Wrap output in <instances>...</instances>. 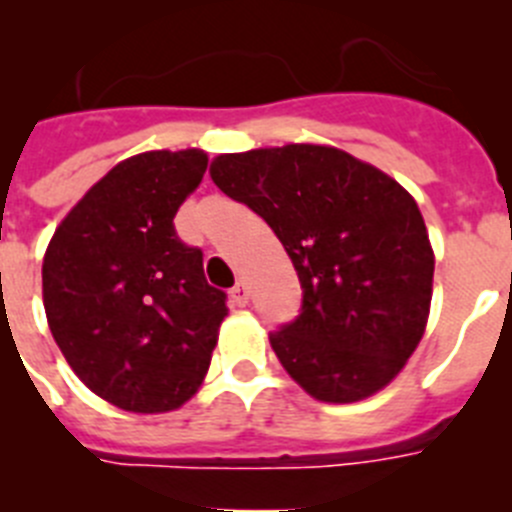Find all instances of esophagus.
Returning <instances> with one entry per match:
<instances>
[{"label": "esophagus", "mask_w": 512, "mask_h": 512, "mask_svg": "<svg viewBox=\"0 0 512 512\" xmlns=\"http://www.w3.org/2000/svg\"><path fill=\"white\" fill-rule=\"evenodd\" d=\"M230 302H233L235 307H246L248 305V287H246V284L238 282L233 289H230Z\"/></svg>", "instance_id": "obj_1"}]
</instances>
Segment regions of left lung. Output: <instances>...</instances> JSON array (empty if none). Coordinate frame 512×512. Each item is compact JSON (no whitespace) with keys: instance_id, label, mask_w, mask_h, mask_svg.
Listing matches in <instances>:
<instances>
[{"instance_id":"8db88e82","label":"left lung","mask_w":512,"mask_h":512,"mask_svg":"<svg viewBox=\"0 0 512 512\" xmlns=\"http://www.w3.org/2000/svg\"><path fill=\"white\" fill-rule=\"evenodd\" d=\"M210 176L264 217L295 264L300 318L269 336L289 377L333 405L384 390L431 312L436 256L413 194L318 143L223 153Z\"/></svg>"}]
</instances>
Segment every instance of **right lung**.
Instances as JSON below:
<instances>
[{
	"instance_id": "right-lung-1",
	"label": "right lung",
	"mask_w": 512,
	"mask_h": 512,
	"mask_svg": "<svg viewBox=\"0 0 512 512\" xmlns=\"http://www.w3.org/2000/svg\"><path fill=\"white\" fill-rule=\"evenodd\" d=\"M207 153L146 151L112 166L43 256L48 328L76 377L128 413H169L205 382L228 307L174 215Z\"/></svg>"
}]
</instances>
